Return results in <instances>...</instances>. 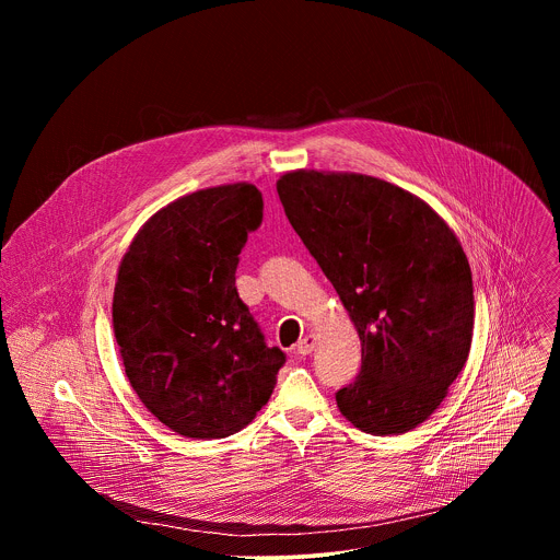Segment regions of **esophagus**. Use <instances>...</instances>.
I'll return each instance as SVG.
<instances>
[{
  "mask_svg": "<svg viewBox=\"0 0 560 560\" xmlns=\"http://www.w3.org/2000/svg\"><path fill=\"white\" fill-rule=\"evenodd\" d=\"M314 346H316V337H314V335H305V337L296 343V354L307 357V354H312Z\"/></svg>",
  "mask_w": 560,
  "mask_h": 560,
  "instance_id": "1",
  "label": "esophagus"
}]
</instances>
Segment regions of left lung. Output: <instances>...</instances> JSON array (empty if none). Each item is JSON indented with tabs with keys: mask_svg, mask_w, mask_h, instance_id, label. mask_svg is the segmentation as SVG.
Instances as JSON below:
<instances>
[{
	"mask_svg": "<svg viewBox=\"0 0 560 560\" xmlns=\"http://www.w3.org/2000/svg\"><path fill=\"white\" fill-rule=\"evenodd\" d=\"M277 192L361 339V372L337 392L341 415L376 436L415 430L471 346V270L454 230L370 175L290 171Z\"/></svg>",
	"mask_w": 560,
	"mask_h": 560,
	"instance_id": "obj_1",
	"label": "left lung"
}]
</instances>
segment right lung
Returning <instances> with one entry per match:
<instances>
[{
  "label": "right lung",
  "instance_id": "add662e5",
  "mask_svg": "<svg viewBox=\"0 0 560 560\" xmlns=\"http://www.w3.org/2000/svg\"><path fill=\"white\" fill-rule=\"evenodd\" d=\"M261 219L257 186L203 188L154 212L119 264L113 328L126 376L148 412L182 436L244 430L285 363L234 285Z\"/></svg>",
  "mask_w": 560,
  "mask_h": 560
}]
</instances>
